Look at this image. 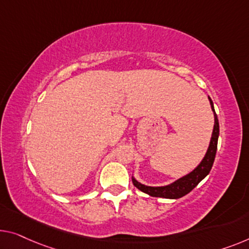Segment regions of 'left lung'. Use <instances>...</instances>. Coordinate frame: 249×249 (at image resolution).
<instances>
[{
	"mask_svg": "<svg viewBox=\"0 0 249 249\" xmlns=\"http://www.w3.org/2000/svg\"><path fill=\"white\" fill-rule=\"evenodd\" d=\"M208 99H209L211 110H213V113L214 124L209 146H208V150L202 160L200 161L199 164L196 165L191 172L181 177L180 179L176 180L174 182L166 185H162V187H151V185H145L139 182V181L134 178V176H132L133 184H134L139 190L144 192V194H147L151 196H157V198L179 199L182 198L183 196L188 195L191 190H194L200 181L205 179L208 174H209L211 168H213L214 157H216L217 152L218 137H219V122H218L217 114L214 112L213 101H211L210 97H208Z\"/></svg>",
	"mask_w": 249,
	"mask_h": 249,
	"instance_id": "8db88e82",
	"label": "left lung"
}]
</instances>
